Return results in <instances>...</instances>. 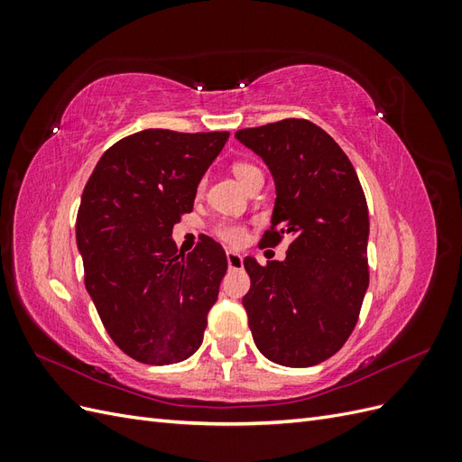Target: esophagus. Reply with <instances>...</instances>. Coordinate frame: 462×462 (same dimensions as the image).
<instances>
[{
  "label": "esophagus",
  "mask_w": 462,
  "mask_h": 462,
  "mask_svg": "<svg viewBox=\"0 0 462 462\" xmlns=\"http://www.w3.org/2000/svg\"><path fill=\"white\" fill-rule=\"evenodd\" d=\"M227 265L231 270H236L243 265V256L239 253H235V250H227Z\"/></svg>",
  "instance_id": "34e87169"
}]
</instances>
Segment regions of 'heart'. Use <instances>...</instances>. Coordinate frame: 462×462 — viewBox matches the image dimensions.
<instances>
[{
  "mask_svg": "<svg viewBox=\"0 0 462 462\" xmlns=\"http://www.w3.org/2000/svg\"><path fill=\"white\" fill-rule=\"evenodd\" d=\"M233 173H235L236 179L241 180V183H245L248 177H253L254 173H260V170H258V167H254V165H250V163L239 162V163L233 165ZM216 235L219 236V239H223V241L229 243V245H241L245 241L246 231H245V227L241 226V223L219 221L217 226H216Z\"/></svg>",
  "mask_w": 462,
  "mask_h": 462,
  "instance_id": "1",
  "label": "heart"
}]
</instances>
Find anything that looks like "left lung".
Listing matches in <instances>:
<instances>
[{"label":"left lung","mask_w":462,"mask_h":462,"mask_svg":"<svg viewBox=\"0 0 462 462\" xmlns=\"http://www.w3.org/2000/svg\"><path fill=\"white\" fill-rule=\"evenodd\" d=\"M235 138L275 183L272 231L291 236L285 260L245 258L243 299L258 351L275 365L306 368L333 356L353 333L368 289V206L351 160L306 119H283Z\"/></svg>","instance_id":"8db88e82"}]
</instances>
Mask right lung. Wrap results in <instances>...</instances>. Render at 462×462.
<instances>
[{
    "label": "right lung",
    "mask_w": 462,
    "mask_h": 462,
    "mask_svg": "<svg viewBox=\"0 0 462 462\" xmlns=\"http://www.w3.org/2000/svg\"><path fill=\"white\" fill-rule=\"evenodd\" d=\"M229 133L146 129L96 163L77 214L85 283L109 337L144 365L199 351L227 256L209 236L177 253L173 226L190 212Z\"/></svg>",
    "instance_id": "1"
}]
</instances>
